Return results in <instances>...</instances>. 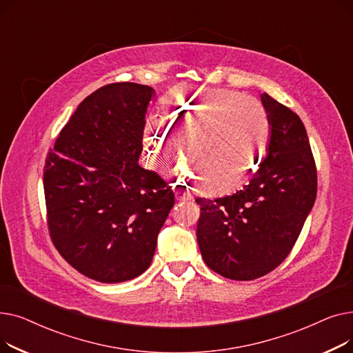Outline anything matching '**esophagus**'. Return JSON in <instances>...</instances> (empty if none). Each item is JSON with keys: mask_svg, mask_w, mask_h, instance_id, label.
Returning a JSON list of instances; mask_svg holds the SVG:
<instances>
[{"mask_svg": "<svg viewBox=\"0 0 353 353\" xmlns=\"http://www.w3.org/2000/svg\"><path fill=\"white\" fill-rule=\"evenodd\" d=\"M190 199V196L184 192V190H181V189H177L176 190V200H179V201H186V200H189Z\"/></svg>", "mask_w": 353, "mask_h": 353, "instance_id": "34e87169", "label": "esophagus"}]
</instances>
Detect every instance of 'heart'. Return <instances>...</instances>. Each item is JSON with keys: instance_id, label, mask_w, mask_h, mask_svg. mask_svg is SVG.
Listing matches in <instances>:
<instances>
[{"instance_id": "1", "label": "heart", "mask_w": 353, "mask_h": 353, "mask_svg": "<svg viewBox=\"0 0 353 353\" xmlns=\"http://www.w3.org/2000/svg\"><path fill=\"white\" fill-rule=\"evenodd\" d=\"M164 119L150 116L143 140L152 163L176 153L169 127L180 141L189 140L193 169L184 163L183 176L201 181L209 194L239 188L265 157L270 119L257 100L229 90H179L164 99Z\"/></svg>"}]
</instances>
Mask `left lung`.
Instances as JSON below:
<instances>
[{
  "label": "left lung",
  "instance_id": "left-lung-1",
  "mask_svg": "<svg viewBox=\"0 0 353 353\" xmlns=\"http://www.w3.org/2000/svg\"><path fill=\"white\" fill-rule=\"evenodd\" d=\"M261 100L272 132L249 183L232 196L196 199L203 261L233 281L257 279L279 266L316 199V167L302 120L268 92Z\"/></svg>",
  "mask_w": 353,
  "mask_h": 353
}]
</instances>
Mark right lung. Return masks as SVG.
I'll use <instances>...</instances> for the list:
<instances>
[{"instance_id": "obj_1", "label": "right lung", "mask_w": 353, "mask_h": 353, "mask_svg": "<svg viewBox=\"0 0 353 353\" xmlns=\"http://www.w3.org/2000/svg\"><path fill=\"white\" fill-rule=\"evenodd\" d=\"M154 88L108 84L70 117L44 165L52 242L65 261L103 283L125 282L150 266L174 193L139 165Z\"/></svg>"}]
</instances>
